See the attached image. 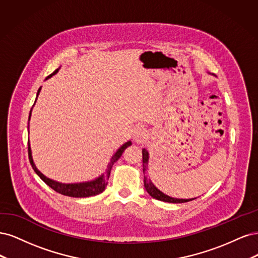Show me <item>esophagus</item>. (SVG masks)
Here are the masks:
<instances>
[{
  "label": "esophagus",
  "instance_id": "34e87169",
  "mask_svg": "<svg viewBox=\"0 0 258 258\" xmlns=\"http://www.w3.org/2000/svg\"><path fill=\"white\" fill-rule=\"evenodd\" d=\"M146 136H147V132L144 127H137L134 130V133H133V138H134L136 143H141V141H144Z\"/></svg>",
  "mask_w": 258,
  "mask_h": 258
}]
</instances>
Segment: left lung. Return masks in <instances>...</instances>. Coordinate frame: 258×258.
Segmentation results:
<instances>
[{
  "instance_id": "obj_1",
  "label": "left lung",
  "mask_w": 258,
  "mask_h": 258,
  "mask_svg": "<svg viewBox=\"0 0 258 258\" xmlns=\"http://www.w3.org/2000/svg\"><path fill=\"white\" fill-rule=\"evenodd\" d=\"M148 162H149V153L146 150V149H143V168H144V184H145V188L147 192L150 194V196H152L153 198L157 199V201H162V202H166V203H172V204H181V203H186V202H190L193 201L195 198H190V199H179V198H173L170 197L168 195L164 194L163 192L157 188L151 180L149 179L148 174H147V169H148Z\"/></svg>"
}]
</instances>
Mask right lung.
<instances>
[{
  "label": "right lung",
  "mask_w": 258,
  "mask_h": 258,
  "mask_svg": "<svg viewBox=\"0 0 258 258\" xmlns=\"http://www.w3.org/2000/svg\"><path fill=\"white\" fill-rule=\"evenodd\" d=\"M57 71H59V69L55 70L51 75H49V76L46 78V80L48 78L52 77L53 75H55L57 73ZM40 89H41V87L37 91V96H38V94L40 92ZM37 96H36V99H37ZM36 99H35V102H36ZM31 112H32V109H31L30 114H29V121H30V118H31ZM131 145H132L131 141H127V143H125V144H124L123 146H121L118 149V151L112 155V157L110 159V162L108 163L107 168H106L105 172L102 174V176H99L95 180L88 181V182H80V183H61V182H57V181H54V180H51V179L47 178L45 174L41 173L36 168L34 162H33L30 143H28V146H29L28 150H29V160H30V163L32 165V168L34 169V171L37 173V176L41 180H43L48 186H50L52 189L55 190V192L60 193L62 195L70 196V197H79V198H81V197L95 196V195H98L99 193L103 192V190L106 188V186L108 184V179H109V176H110V171H111V168H112V165L120 159L122 153L124 152V150H125V149L128 146H131Z\"/></svg>",
  "instance_id": "obj_1"
}]
</instances>
